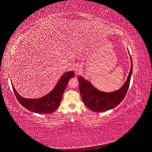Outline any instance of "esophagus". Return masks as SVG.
I'll list each match as a JSON object with an SVG mask.
<instances>
[{
  "mask_svg": "<svg viewBox=\"0 0 152 152\" xmlns=\"http://www.w3.org/2000/svg\"><path fill=\"white\" fill-rule=\"evenodd\" d=\"M75 70V71H79V70H80V69H79V68H78V67H76Z\"/></svg>",
  "mask_w": 152,
  "mask_h": 152,
  "instance_id": "esophagus-1",
  "label": "esophagus"
}]
</instances>
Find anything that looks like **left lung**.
Listing matches in <instances>:
<instances>
[{
    "mask_svg": "<svg viewBox=\"0 0 152 152\" xmlns=\"http://www.w3.org/2000/svg\"><path fill=\"white\" fill-rule=\"evenodd\" d=\"M128 53L130 54L129 50ZM130 58L131 61L130 72L125 83L118 90L111 92L100 91L95 88L91 83L85 80V78L81 76H77L81 98L83 103L89 110L95 112L110 110L115 108L124 99L130 85L133 70L132 59L130 54Z\"/></svg>",
    "mask_w": 152,
    "mask_h": 152,
    "instance_id": "obj_1",
    "label": "left lung"
}]
</instances>
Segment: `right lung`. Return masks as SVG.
<instances>
[{"label": "right lung", "instance_id": "add662e5", "mask_svg": "<svg viewBox=\"0 0 152 152\" xmlns=\"http://www.w3.org/2000/svg\"><path fill=\"white\" fill-rule=\"evenodd\" d=\"M75 76L73 71L66 72L62 76L54 88L44 96L38 98H26L17 92L12 83V86L17 99L20 104L34 113L39 114L52 113L61 103L64 91L71 78Z\"/></svg>", "mask_w": 152, "mask_h": 152}]
</instances>
